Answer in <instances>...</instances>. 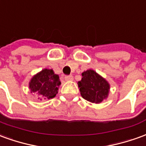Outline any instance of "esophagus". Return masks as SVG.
Instances as JSON below:
<instances>
[{
    "label": "esophagus",
    "mask_w": 146,
    "mask_h": 146,
    "mask_svg": "<svg viewBox=\"0 0 146 146\" xmlns=\"http://www.w3.org/2000/svg\"><path fill=\"white\" fill-rule=\"evenodd\" d=\"M64 79L66 80V81H72V80H73V76H72V75L65 76Z\"/></svg>",
    "instance_id": "1"
}]
</instances>
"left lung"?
Wrapping results in <instances>:
<instances>
[{
    "mask_svg": "<svg viewBox=\"0 0 146 146\" xmlns=\"http://www.w3.org/2000/svg\"><path fill=\"white\" fill-rule=\"evenodd\" d=\"M81 81L78 82L81 95L85 100L99 104L108 97L109 84L94 70H87L82 74Z\"/></svg>",
    "mask_w": 146,
    "mask_h": 146,
    "instance_id": "1",
    "label": "left lung"
}]
</instances>
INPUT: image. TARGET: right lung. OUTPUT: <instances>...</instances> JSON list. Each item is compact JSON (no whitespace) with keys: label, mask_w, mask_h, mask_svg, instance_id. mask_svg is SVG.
I'll list each match as a JSON object with an SVG mask.
<instances>
[{"label":"right lung","mask_w":146,"mask_h":146,"mask_svg":"<svg viewBox=\"0 0 146 146\" xmlns=\"http://www.w3.org/2000/svg\"><path fill=\"white\" fill-rule=\"evenodd\" d=\"M61 82L52 70L44 69L35 75L30 82L31 91L35 93L40 100L52 99L57 94Z\"/></svg>","instance_id":"obj_1"}]
</instances>
